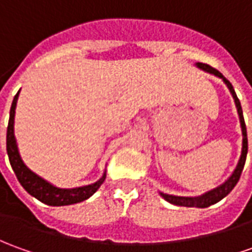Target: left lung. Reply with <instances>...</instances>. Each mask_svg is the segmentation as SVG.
Listing matches in <instances>:
<instances>
[{
  "mask_svg": "<svg viewBox=\"0 0 252 252\" xmlns=\"http://www.w3.org/2000/svg\"><path fill=\"white\" fill-rule=\"evenodd\" d=\"M196 66L200 68H203L205 71L211 73V74H215L220 78H222L225 84L227 85V88L230 91L232 96L234 99V103H236V107H237V113H239V117H240V124H241V132H243V149H241V156L240 160L237 162V167L233 171L232 176L227 179L225 184H222L218 188L212 189V190L207 191L205 194L200 196V197H179V196H171V194H165V193H160L162 197L165 198L168 203L175 205H184V207H197V208H205V207H210V205L215 204L220 201L222 198L227 196L230 191L233 190V188L236 186V184L239 182L240 179L241 172H243V168H244V164H246V157H247L248 152V140H247V129H246V123H244V117H243V110H241V104L239 97L236 95V92L233 90V85L229 83V80H226L225 77L220 74V71L217 68L211 67L210 64H205V63H196Z\"/></svg>",
  "mask_w": 252,
  "mask_h": 252,
  "instance_id": "8db88e82",
  "label": "left lung"
}]
</instances>
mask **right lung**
<instances>
[{
    "label": "right lung",
    "instance_id": "add662e5",
    "mask_svg": "<svg viewBox=\"0 0 252 252\" xmlns=\"http://www.w3.org/2000/svg\"><path fill=\"white\" fill-rule=\"evenodd\" d=\"M18 96L19 92L13 97L11 113H9V123H8V129H6V152H8L12 169L16 174V178L20 185L25 188L27 193L32 194V197H35L37 200H40L41 203H45L48 205H56V207L70 205L90 198L104 182L106 172L95 184L83 186V188H76V189H59V188H55L54 185L48 184L47 181H44L38 175H35L32 171L26 167L25 162L22 161L16 139L13 135V119H15V109H16Z\"/></svg>",
    "mask_w": 252,
    "mask_h": 252
}]
</instances>
